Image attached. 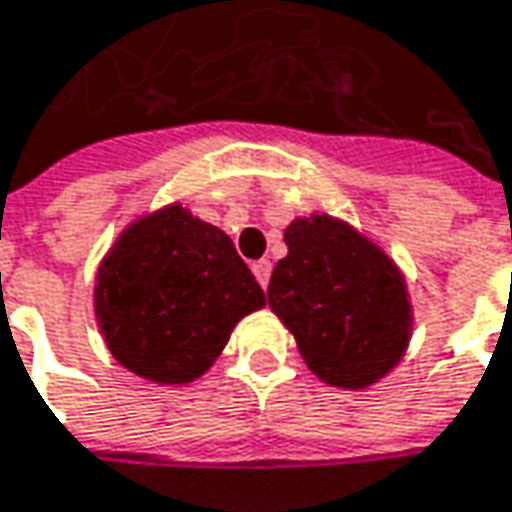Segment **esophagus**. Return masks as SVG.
Here are the masks:
<instances>
[{
	"label": "esophagus",
	"instance_id": "obj_1",
	"mask_svg": "<svg viewBox=\"0 0 512 512\" xmlns=\"http://www.w3.org/2000/svg\"><path fill=\"white\" fill-rule=\"evenodd\" d=\"M252 272H255L257 283L266 289V286H269V278H272V263H269V260H257V263H252Z\"/></svg>",
	"mask_w": 512,
	"mask_h": 512
}]
</instances>
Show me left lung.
<instances>
[{
  "label": "left lung",
  "instance_id": "8db88e82",
  "mask_svg": "<svg viewBox=\"0 0 512 512\" xmlns=\"http://www.w3.org/2000/svg\"><path fill=\"white\" fill-rule=\"evenodd\" d=\"M289 255L269 280V306L306 367L341 389H367L398 367L412 335L407 280L395 260L329 214L286 226Z\"/></svg>",
  "mask_w": 512,
  "mask_h": 512
}]
</instances>
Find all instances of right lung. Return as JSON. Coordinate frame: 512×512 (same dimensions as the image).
<instances>
[{
  "mask_svg": "<svg viewBox=\"0 0 512 512\" xmlns=\"http://www.w3.org/2000/svg\"><path fill=\"white\" fill-rule=\"evenodd\" d=\"M266 306L232 237L183 203L137 217L102 257L94 315L105 346L154 384H189L217 361L240 318Z\"/></svg>",
  "mask_w": 512,
  "mask_h": 512,
  "instance_id": "1",
  "label": "right lung"
}]
</instances>
